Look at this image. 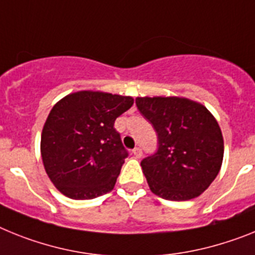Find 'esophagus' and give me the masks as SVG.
<instances>
[{"label": "esophagus", "instance_id": "obj_1", "mask_svg": "<svg viewBox=\"0 0 255 255\" xmlns=\"http://www.w3.org/2000/svg\"><path fill=\"white\" fill-rule=\"evenodd\" d=\"M132 154L134 155V158H141L142 156V150L140 149V147H134L133 150H132Z\"/></svg>", "mask_w": 255, "mask_h": 255}]
</instances>
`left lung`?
Masks as SVG:
<instances>
[{"label":"left lung","instance_id":"obj_1","mask_svg":"<svg viewBox=\"0 0 255 255\" xmlns=\"http://www.w3.org/2000/svg\"><path fill=\"white\" fill-rule=\"evenodd\" d=\"M158 134V150L141 161L149 187L167 200H190L213 182L223 160V137L212 113L185 97H137Z\"/></svg>","mask_w":255,"mask_h":255}]
</instances>
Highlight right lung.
Instances as JSON below:
<instances>
[{"instance_id": "right-lung-1", "label": "right lung", "mask_w": 255, "mask_h": 255, "mask_svg": "<svg viewBox=\"0 0 255 255\" xmlns=\"http://www.w3.org/2000/svg\"><path fill=\"white\" fill-rule=\"evenodd\" d=\"M132 105V97L99 91H79L55 104L42 129L41 155L61 194L87 200L114 189L128 156L114 122Z\"/></svg>"}]
</instances>
